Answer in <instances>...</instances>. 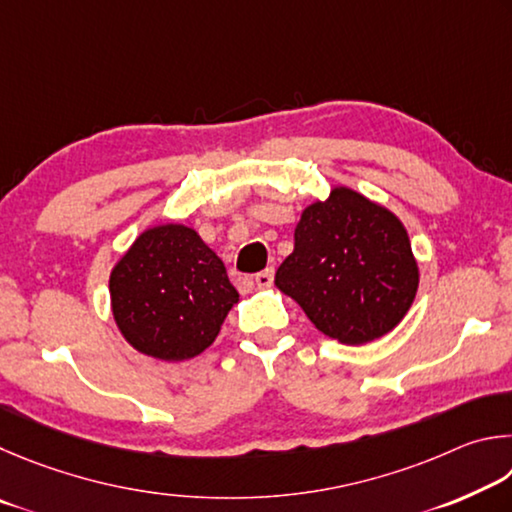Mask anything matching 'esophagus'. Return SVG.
<instances>
[{
  "label": "esophagus",
  "mask_w": 512,
  "mask_h": 512,
  "mask_svg": "<svg viewBox=\"0 0 512 512\" xmlns=\"http://www.w3.org/2000/svg\"><path fill=\"white\" fill-rule=\"evenodd\" d=\"M274 281V267H267V270L256 274V285L258 288H270Z\"/></svg>",
  "instance_id": "esophagus-1"
}]
</instances>
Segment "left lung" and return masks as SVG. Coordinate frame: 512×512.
<instances>
[{"mask_svg":"<svg viewBox=\"0 0 512 512\" xmlns=\"http://www.w3.org/2000/svg\"><path fill=\"white\" fill-rule=\"evenodd\" d=\"M276 285L321 333L355 346L400 324L416 297L418 265L396 215L335 188L303 211Z\"/></svg>","mask_w":512,"mask_h":512,"instance_id":"1","label":"left lung"}]
</instances>
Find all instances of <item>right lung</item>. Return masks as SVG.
<instances>
[{
  "label": "right lung",
  "instance_id": "right-lung-1",
  "mask_svg": "<svg viewBox=\"0 0 512 512\" xmlns=\"http://www.w3.org/2000/svg\"><path fill=\"white\" fill-rule=\"evenodd\" d=\"M116 326L150 357L182 362L218 337L238 292L193 229L161 224L134 240L110 276Z\"/></svg>",
  "mask_w": 512,
  "mask_h": 512
}]
</instances>
